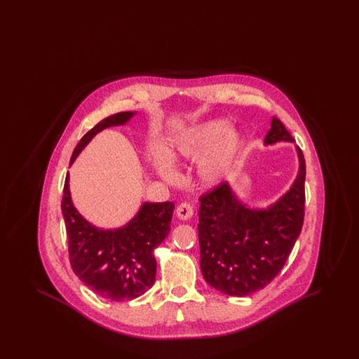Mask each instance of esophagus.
I'll return each mask as SVG.
<instances>
[{"mask_svg": "<svg viewBox=\"0 0 359 359\" xmlns=\"http://www.w3.org/2000/svg\"><path fill=\"white\" fill-rule=\"evenodd\" d=\"M176 214H177V218H179V219H182V221H187V219H189V218L192 217V214H194V208H192V205H189V203L184 202V203L177 205V208H176Z\"/></svg>", "mask_w": 359, "mask_h": 359, "instance_id": "1", "label": "esophagus"}]
</instances>
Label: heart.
Masks as SVG:
<instances>
[{
  "label": "heart",
  "mask_w": 359,
  "mask_h": 359,
  "mask_svg": "<svg viewBox=\"0 0 359 359\" xmlns=\"http://www.w3.org/2000/svg\"><path fill=\"white\" fill-rule=\"evenodd\" d=\"M229 122L212 120L192 126L173 137L163 152L154 149L152 163L156 172L165 180H173L171 164L194 161L203 157L198 165V176L205 184L221 180L242 145L238 130L229 129Z\"/></svg>",
  "instance_id": "obj_1"
}]
</instances>
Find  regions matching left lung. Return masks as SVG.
<instances>
[{
	"mask_svg": "<svg viewBox=\"0 0 359 359\" xmlns=\"http://www.w3.org/2000/svg\"><path fill=\"white\" fill-rule=\"evenodd\" d=\"M293 142L284 123L272 118L265 145ZM299 172L276 203L249 208L227 182L201 196V269L205 281L230 296H248L265 288L287 262L304 221L306 160L296 147Z\"/></svg>",
	"mask_w": 359,
	"mask_h": 359,
	"instance_id": "left-lung-1",
	"label": "left lung"
}]
</instances>
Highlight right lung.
<instances>
[{
	"label": "right lung",
	"instance_id": "obj_1",
	"mask_svg": "<svg viewBox=\"0 0 359 359\" xmlns=\"http://www.w3.org/2000/svg\"><path fill=\"white\" fill-rule=\"evenodd\" d=\"M136 113L122 111L98 122L75 147L69 165L86 145L103 129L125 125ZM67 172L62 212L69 239V264L81 281L95 294L110 302L133 300L152 288L156 280L154 250L171 230L172 202L140 207L136 217L114 230L93 226L71 201Z\"/></svg>",
	"mask_w": 359,
	"mask_h": 359
}]
</instances>
